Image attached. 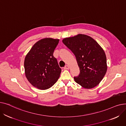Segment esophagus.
<instances>
[{
    "mask_svg": "<svg viewBox=\"0 0 126 126\" xmlns=\"http://www.w3.org/2000/svg\"><path fill=\"white\" fill-rule=\"evenodd\" d=\"M64 69H69V67L68 66V65H66L64 67Z\"/></svg>",
    "mask_w": 126,
    "mask_h": 126,
    "instance_id": "obj_1",
    "label": "esophagus"
}]
</instances>
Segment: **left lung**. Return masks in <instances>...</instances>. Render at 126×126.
Listing matches in <instances>:
<instances>
[{
	"instance_id": "1",
	"label": "left lung",
	"mask_w": 126,
	"mask_h": 126,
	"mask_svg": "<svg viewBox=\"0 0 126 126\" xmlns=\"http://www.w3.org/2000/svg\"><path fill=\"white\" fill-rule=\"evenodd\" d=\"M62 42L74 53L80 68V74L74 77L75 82L84 88L95 87L107 69L103 49L93 38L84 34L64 38Z\"/></svg>"
}]
</instances>
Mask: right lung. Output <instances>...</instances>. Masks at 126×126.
Masks as SVG:
<instances>
[{
    "label": "right lung",
    "instance_id": "1",
    "mask_svg": "<svg viewBox=\"0 0 126 126\" xmlns=\"http://www.w3.org/2000/svg\"><path fill=\"white\" fill-rule=\"evenodd\" d=\"M59 39L46 38L37 42L25 56L24 62L25 76L36 88L45 90L58 81L61 69L53 54Z\"/></svg>",
    "mask_w": 126,
    "mask_h": 126
}]
</instances>
